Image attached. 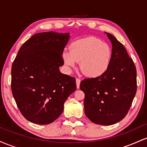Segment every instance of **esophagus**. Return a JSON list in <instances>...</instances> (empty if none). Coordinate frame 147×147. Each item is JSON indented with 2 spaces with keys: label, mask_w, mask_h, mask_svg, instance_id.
<instances>
[{
  "label": "esophagus",
  "mask_w": 147,
  "mask_h": 147,
  "mask_svg": "<svg viewBox=\"0 0 147 147\" xmlns=\"http://www.w3.org/2000/svg\"><path fill=\"white\" fill-rule=\"evenodd\" d=\"M80 82H81L80 79H78V78L76 79V85H77V89L79 88V85H80Z\"/></svg>",
  "instance_id": "obj_1"
}]
</instances>
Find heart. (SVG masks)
Returning a JSON list of instances; mask_svg holds the SVG:
<instances>
[{
  "instance_id": "b5f03b06",
  "label": "heart",
  "mask_w": 147,
  "mask_h": 147,
  "mask_svg": "<svg viewBox=\"0 0 147 147\" xmlns=\"http://www.w3.org/2000/svg\"><path fill=\"white\" fill-rule=\"evenodd\" d=\"M61 58L68 71H71L79 61L82 72L87 77L94 78L107 71L112 59V50L101 39L89 36L72 42L70 52L64 51Z\"/></svg>"
}]
</instances>
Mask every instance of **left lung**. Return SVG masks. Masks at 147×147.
I'll list each match as a JSON object with an SVG mask.
<instances>
[{
  "label": "left lung",
  "mask_w": 147,
  "mask_h": 147,
  "mask_svg": "<svg viewBox=\"0 0 147 147\" xmlns=\"http://www.w3.org/2000/svg\"><path fill=\"white\" fill-rule=\"evenodd\" d=\"M112 59L105 73L84 79L80 89L85 94L84 111L95 124L112 125L124 119L137 90L136 68L125 48L110 33Z\"/></svg>",
  "instance_id": "8db88e82"
}]
</instances>
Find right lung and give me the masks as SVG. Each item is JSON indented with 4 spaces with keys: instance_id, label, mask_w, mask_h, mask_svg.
<instances>
[{
    "instance_id": "obj_1",
    "label": "right lung",
    "mask_w": 147,
    "mask_h": 147,
    "mask_svg": "<svg viewBox=\"0 0 147 147\" xmlns=\"http://www.w3.org/2000/svg\"><path fill=\"white\" fill-rule=\"evenodd\" d=\"M69 33H37L20 48L11 66V92L26 119L37 124L53 122L65 100L76 90L74 77L62 74V53Z\"/></svg>"
}]
</instances>
